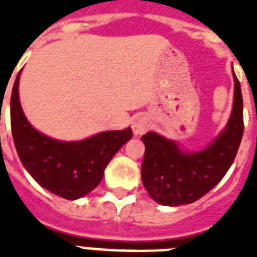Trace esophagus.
<instances>
[{"instance_id": "34e87169", "label": "esophagus", "mask_w": 257, "mask_h": 257, "mask_svg": "<svg viewBox=\"0 0 257 257\" xmlns=\"http://www.w3.org/2000/svg\"><path fill=\"white\" fill-rule=\"evenodd\" d=\"M149 126H151V122H149V118L147 116L136 117L132 122V131L136 136L144 135L149 129Z\"/></svg>"}]
</instances>
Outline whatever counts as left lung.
I'll return each instance as SVG.
<instances>
[{
    "label": "left lung",
    "instance_id": "left-lung-1",
    "mask_svg": "<svg viewBox=\"0 0 257 257\" xmlns=\"http://www.w3.org/2000/svg\"><path fill=\"white\" fill-rule=\"evenodd\" d=\"M233 81L229 120L205 148L188 152L156 132L141 137L145 145L141 180L156 203L168 207L193 203L219 184L231 168L244 132L243 96L235 73Z\"/></svg>",
    "mask_w": 257,
    "mask_h": 257
}]
</instances>
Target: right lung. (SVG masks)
Segmentation results:
<instances>
[{"instance_id": "obj_1", "label": "right lung", "mask_w": 257, "mask_h": 257, "mask_svg": "<svg viewBox=\"0 0 257 257\" xmlns=\"http://www.w3.org/2000/svg\"><path fill=\"white\" fill-rule=\"evenodd\" d=\"M20 73L10 98V124L22 165L42 188L66 200L84 197L100 184L117 151L132 139V129L106 131L80 141L42 135L24 114L18 94Z\"/></svg>"}]
</instances>
